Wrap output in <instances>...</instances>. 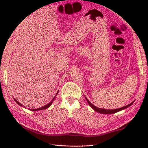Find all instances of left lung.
<instances>
[{"instance_id":"1","label":"left lung","mask_w":148,"mask_h":148,"mask_svg":"<svg viewBox=\"0 0 148 148\" xmlns=\"http://www.w3.org/2000/svg\"><path fill=\"white\" fill-rule=\"evenodd\" d=\"M85 97V99L86 101L88 102V104L90 105V106L92 108L94 111H95L96 112H98L99 113H100V114H114V113H116L118 111H121V110H123V109H125L128 108V107H130L132 103L134 102V101H133L132 102H131L130 104H128L126 106H124V107H122V108H118V109H102V108H97V107L94 106L93 103H91L88 100L86 99V97Z\"/></svg>"}]
</instances>
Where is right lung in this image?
Listing matches in <instances>:
<instances>
[{"label": "right lung", "mask_w": 148, "mask_h": 148, "mask_svg": "<svg viewBox=\"0 0 148 148\" xmlns=\"http://www.w3.org/2000/svg\"><path fill=\"white\" fill-rule=\"evenodd\" d=\"M59 91V90H58ZM58 92H57V93H56V95H55V96L54 97H53V99H52V100H51V102H49L48 103H47V104L46 105H45V106H42V107H41V108H37V109H29V110H30V111H40V110H43V109H47V108H49V107L50 106H51V104H52V103H53V100H54V99H55V97H56V95H58ZM14 100H15V101H16V102L17 103H18V105H20V106H22V104H21V103H20V102H18L17 101V100H16L15 99H14ZM24 107V108H25V106H23Z\"/></svg>", "instance_id": "1"}]
</instances>
